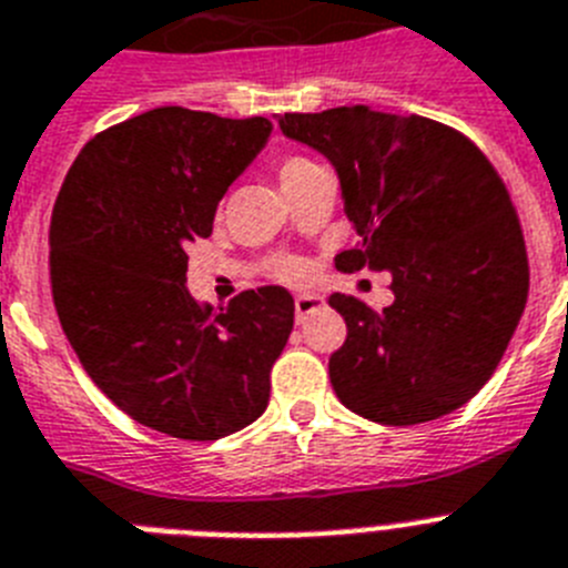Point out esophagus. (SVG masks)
<instances>
[{
    "mask_svg": "<svg viewBox=\"0 0 568 568\" xmlns=\"http://www.w3.org/2000/svg\"><path fill=\"white\" fill-rule=\"evenodd\" d=\"M325 305V300L320 297V294H300L297 300H294V314H297V323H305V320L312 317L314 312H320Z\"/></svg>",
    "mask_w": 568,
    "mask_h": 568,
    "instance_id": "obj_1",
    "label": "esophagus"
}]
</instances>
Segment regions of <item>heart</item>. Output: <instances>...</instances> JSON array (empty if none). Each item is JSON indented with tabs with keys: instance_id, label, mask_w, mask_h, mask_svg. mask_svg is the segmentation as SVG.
Returning a JSON list of instances; mask_svg holds the SVG:
<instances>
[{
	"instance_id": "b5f03b06",
	"label": "heart",
	"mask_w": 568,
	"mask_h": 568,
	"mask_svg": "<svg viewBox=\"0 0 568 568\" xmlns=\"http://www.w3.org/2000/svg\"><path fill=\"white\" fill-rule=\"evenodd\" d=\"M320 168L314 165L312 160H305V156L300 154H285L283 160L277 162V176H280V185H283L285 191H294L300 185V182H305L312 174H317ZM268 271L274 274L277 280H283V283H297V280H303L305 274V265L303 260H297V256L291 254H274L268 256Z\"/></svg>"
}]
</instances>
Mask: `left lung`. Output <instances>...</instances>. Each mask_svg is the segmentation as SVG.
<instances>
[{"label":"left lung","instance_id":"obj_1","mask_svg":"<svg viewBox=\"0 0 568 568\" xmlns=\"http://www.w3.org/2000/svg\"><path fill=\"white\" fill-rule=\"evenodd\" d=\"M283 134L337 168L354 248L345 274L392 271L394 303L332 294L345 343L328 359L339 403L383 426L466 406L495 374L529 297V256L506 182L463 131L363 105L285 113Z\"/></svg>","mask_w":568,"mask_h":568}]
</instances>
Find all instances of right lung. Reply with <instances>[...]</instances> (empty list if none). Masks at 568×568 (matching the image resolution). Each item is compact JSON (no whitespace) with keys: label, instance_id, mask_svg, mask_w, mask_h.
Returning a JSON list of instances; mask_svg holds the SVG:
<instances>
[{"label":"right lung","instance_id":"right-lung-1","mask_svg":"<svg viewBox=\"0 0 568 568\" xmlns=\"http://www.w3.org/2000/svg\"><path fill=\"white\" fill-rule=\"evenodd\" d=\"M271 134L165 105L85 142L51 214V291L88 377L131 420L180 440H220L268 406L288 343L283 285L240 291L229 308L189 294V243L211 236L216 202Z\"/></svg>","mask_w":568,"mask_h":568}]
</instances>
